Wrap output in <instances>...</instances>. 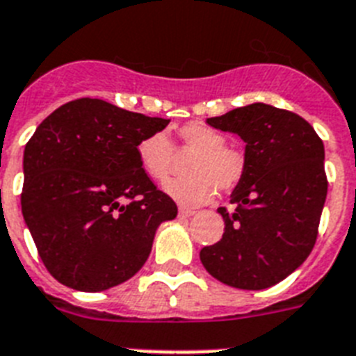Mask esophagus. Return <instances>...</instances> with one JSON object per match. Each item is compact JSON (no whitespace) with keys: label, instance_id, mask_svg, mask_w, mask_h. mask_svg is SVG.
I'll list each match as a JSON object with an SVG mask.
<instances>
[{"label":"esophagus","instance_id":"esophagus-1","mask_svg":"<svg viewBox=\"0 0 356 356\" xmlns=\"http://www.w3.org/2000/svg\"><path fill=\"white\" fill-rule=\"evenodd\" d=\"M193 215H195L193 210H186V208H181V210H179V217H181V219H190Z\"/></svg>","mask_w":356,"mask_h":356}]
</instances>
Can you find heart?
<instances>
[{
    "instance_id": "heart-1",
    "label": "heart",
    "mask_w": 356,
    "mask_h": 356,
    "mask_svg": "<svg viewBox=\"0 0 356 356\" xmlns=\"http://www.w3.org/2000/svg\"><path fill=\"white\" fill-rule=\"evenodd\" d=\"M179 146L192 150L186 166L190 177L170 181L164 192L183 206L210 202L217 190L237 186L246 170V157L238 148L226 145V137L202 121L184 122L177 128ZM137 159L143 172L157 183L170 177L173 146L164 132L143 137L137 145Z\"/></svg>"
}]
</instances>
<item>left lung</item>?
<instances>
[{"mask_svg":"<svg viewBox=\"0 0 356 356\" xmlns=\"http://www.w3.org/2000/svg\"><path fill=\"white\" fill-rule=\"evenodd\" d=\"M210 127L244 141L246 170L232 192V213L219 208L224 234L201 250L206 271L238 289H266L293 273L312 253L327 195L324 143L306 119L253 103Z\"/></svg>","mask_w":356,"mask_h":356,"instance_id":"1","label":"left lung"}]
</instances>
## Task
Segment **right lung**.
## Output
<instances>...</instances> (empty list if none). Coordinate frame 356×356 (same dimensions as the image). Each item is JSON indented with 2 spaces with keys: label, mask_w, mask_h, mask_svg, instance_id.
<instances>
[{
  "label": "right lung",
  "mask_w": 356,
  "mask_h": 356,
  "mask_svg": "<svg viewBox=\"0 0 356 356\" xmlns=\"http://www.w3.org/2000/svg\"><path fill=\"white\" fill-rule=\"evenodd\" d=\"M170 119L101 99L70 101L35 128L23 154L21 211L54 279L103 291L141 270L177 206L143 172L137 145Z\"/></svg>",
  "instance_id": "obj_1"
}]
</instances>
